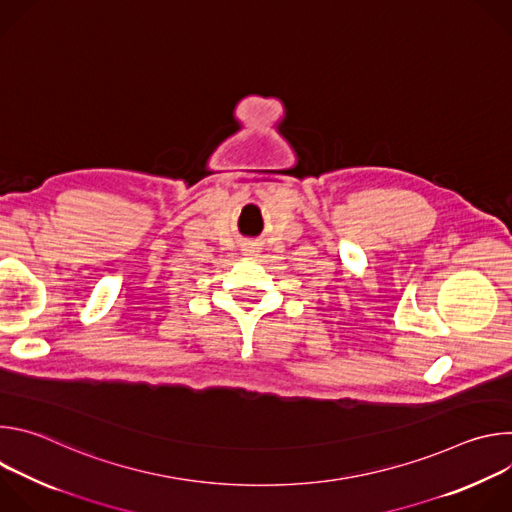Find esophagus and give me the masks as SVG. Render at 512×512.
I'll return each mask as SVG.
<instances>
[{
	"mask_svg": "<svg viewBox=\"0 0 512 512\" xmlns=\"http://www.w3.org/2000/svg\"><path fill=\"white\" fill-rule=\"evenodd\" d=\"M253 249H255V247H247V251H253Z\"/></svg>",
	"mask_w": 512,
	"mask_h": 512,
	"instance_id": "1",
	"label": "esophagus"
}]
</instances>
